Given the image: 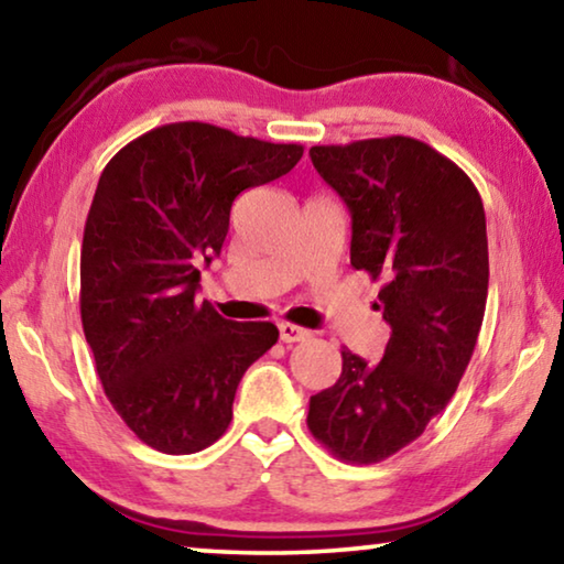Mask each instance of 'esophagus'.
<instances>
[{
    "label": "esophagus",
    "mask_w": 564,
    "mask_h": 564,
    "mask_svg": "<svg viewBox=\"0 0 564 564\" xmlns=\"http://www.w3.org/2000/svg\"><path fill=\"white\" fill-rule=\"evenodd\" d=\"M305 337H310L305 327H297L292 323H280V340L282 343H300V340H305Z\"/></svg>",
    "instance_id": "1"
}]
</instances>
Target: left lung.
<instances>
[{"label": "left lung", "mask_w": 564, "mask_h": 564, "mask_svg": "<svg viewBox=\"0 0 564 564\" xmlns=\"http://www.w3.org/2000/svg\"><path fill=\"white\" fill-rule=\"evenodd\" d=\"M310 159L350 212V264L383 282L376 307L391 340L378 362L343 350L307 429L340 462L378 464L426 431L469 366L489 290L487 216L471 178L409 135L312 145Z\"/></svg>", "instance_id": "1"}]
</instances>
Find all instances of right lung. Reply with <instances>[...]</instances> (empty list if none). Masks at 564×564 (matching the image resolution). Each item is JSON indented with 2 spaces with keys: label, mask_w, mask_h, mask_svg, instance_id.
I'll use <instances>...</instances> for the list:
<instances>
[{
  "label": "right lung",
  "mask_w": 564,
  "mask_h": 564,
  "mask_svg": "<svg viewBox=\"0 0 564 564\" xmlns=\"http://www.w3.org/2000/svg\"><path fill=\"white\" fill-rule=\"evenodd\" d=\"M297 143L169 123L120 149L95 188L80 252V317L108 401L145 446L196 454L224 436L272 323H231L198 302L234 198L290 173Z\"/></svg>",
  "instance_id": "right-lung-1"
}]
</instances>
